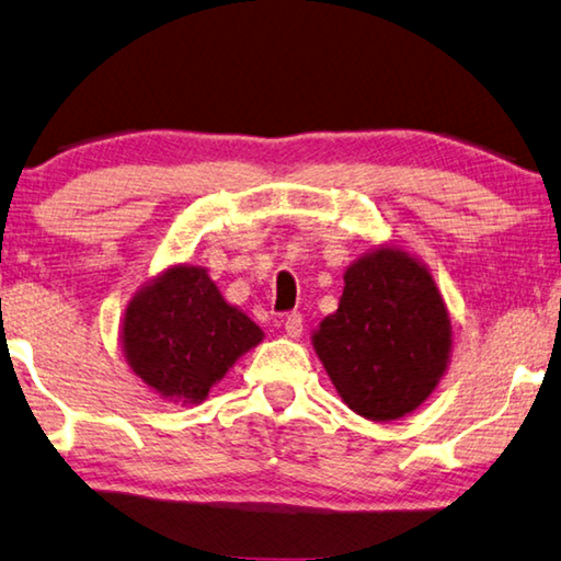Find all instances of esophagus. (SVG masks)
<instances>
[{"label": "esophagus", "mask_w": 561, "mask_h": 561, "mask_svg": "<svg viewBox=\"0 0 561 561\" xmlns=\"http://www.w3.org/2000/svg\"><path fill=\"white\" fill-rule=\"evenodd\" d=\"M301 331H304V319L299 311H291L284 316V333H287L289 339H299Z\"/></svg>", "instance_id": "1"}]
</instances>
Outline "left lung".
Returning a JSON list of instances; mask_svg holds the SVG:
<instances>
[{
	"label": "left lung",
	"mask_w": 561,
	"mask_h": 561,
	"mask_svg": "<svg viewBox=\"0 0 561 561\" xmlns=\"http://www.w3.org/2000/svg\"><path fill=\"white\" fill-rule=\"evenodd\" d=\"M339 311L313 348L343 402L365 420H400L439 382L451 348L449 313L432 274L404 252L380 248L345 272Z\"/></svg>",
	"instance_id": "obj_1"
}]
</instances>
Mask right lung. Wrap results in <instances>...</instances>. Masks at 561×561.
Masks as SVG:
<instances>
[{
	"mask_svg": "<svg viewBox=\"0 0 561 561\" xmlns=\"http://www.w3.org/2000/svg\"><path fill=\"white\" fill-rule=\"evenodd\" d=\"M262 341L245 313L222 301L206 270L174 267L129 301L122 325L127 363L159 394H206L242 353Z\"/></svg>",
	"mask_w": 561,
	"mask_h": 561,
	"instance_id": "right-lung-1",
	"label": "right lung"
}]
</instances>
